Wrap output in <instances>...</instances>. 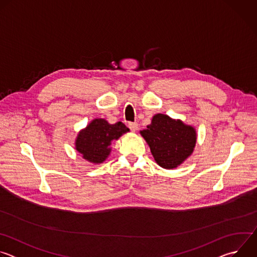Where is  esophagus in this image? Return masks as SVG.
I'll use <instances>...</instances> for the list:
<instances>
[{"mask_svg": "<svg viewBox=\"0 0 257 257\" xmlns=\"http://www.w3.org/2000/svg\"><path fill=\"white\" fill-rule=\"evenodd\" d=\"M128 127L130 128V130H131L132 132H135V131L137 130V128H138V124L135 123V122H129V123H128Z\"/></svg>", "mask_w": 257, "mask_h": 257, "instance_id": "34e87169", "label": "esophagus"}]
</instances>
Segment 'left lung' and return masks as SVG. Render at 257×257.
<instances>
[{"label": "left lung", "mask_w": 257, "mask_h": 257, "mask_svg": "<svg viewBox=\"0 0 257 257\" xmlns=\"http://www.w3.org/2000/svg\"><path fill=\"white\" fill-rule=\"evenodd\" d=\"M140 134L150 145L157 164L167 170L184 163L192 155L197 139L194 127L164 114L155 115Z\"/></svg>", "instance_id": "8db88e82"}]
</instances>
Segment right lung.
<instances>
[{"instance_id":"1","label":"right lung","mask_w":257,"mask_h":257,"mask_svg":"<svg viewBox=\"0 0 257 257\" xmlns=\"http://www.w3.org/2000/svg\"><path fill=\"white\" fill-rule=\"evenodd\" d=\"M127 132L129 129L122 122L109 124L104 119H94L79 131L75 140V150L89 163L101 164L111 154L113 141Z\"/></svg>"}]
</instances>
